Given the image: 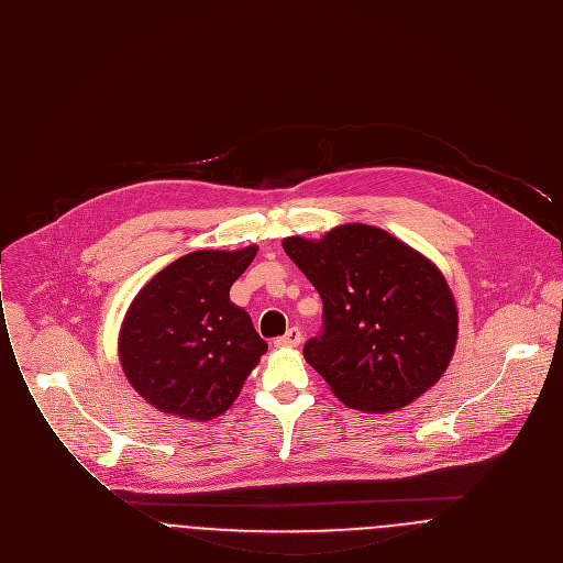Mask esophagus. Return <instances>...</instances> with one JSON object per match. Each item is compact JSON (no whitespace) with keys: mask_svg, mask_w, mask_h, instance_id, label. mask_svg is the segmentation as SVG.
Masks as SVG:
<instances>
[{"mask_svg":"<svg viewBox=\"0 0 563 563\" xmlns=\"http://www.w3.org/2000/svg\"><path fill=\"white\" fill-rule=\"evenodd\" d=\"M301 340H303V336H301V330H299L297 325H292V328H288L282 336H277V340H275V346H277V349H295V346H299V344H301Z\"/></svg>","mask_w":563,"mask_h":563,"instance_id":"1","label":"esophagus"}]
</instances>
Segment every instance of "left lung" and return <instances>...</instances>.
<instances>
[{
    "mask_svg": "<svg viewBox=\"0 0 563 563\" xmlns=\"http://www.w3.org/2000/svg\"><path fill=\"white\" fill-rule=\"evenodd\" d=\"M282 246L323 301L303 357L336 399L388 412L439 382L457 344V306L430 260L366 223Z\"/></svg>",
    "mask_w": 563,
    "mask_h": 563,
    "instance_id": "obj_1",
    "label": "left lung"
}]
</instances>
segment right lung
<instances>
[{"instance_id":"obj_1","label":"right lung","mask_w":563,"mask_h":563,"mask_svg":"<svg viewBox=\"0 0 563 563\" xmlns=\"http://www.w3.org/2000/svg\"><path fill=\"white\" fill-rule=\"evenodd\" d=\"M257 246L197 251L159 271L133 299L120 330L131 386L157 410L208 421L227 412L268 351L231 286Z\"/></svg>"}]
</instances>
